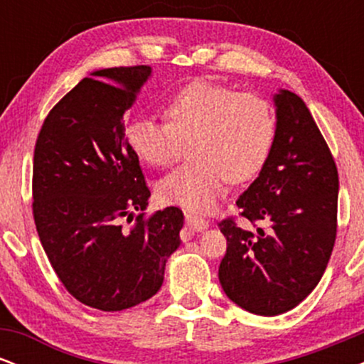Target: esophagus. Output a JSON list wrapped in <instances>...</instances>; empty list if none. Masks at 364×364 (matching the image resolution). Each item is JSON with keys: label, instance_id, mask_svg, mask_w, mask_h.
<instances>
[{"label": "esophagus", "instance_id": "34e87169", "mask_svg": "<svg viewBox=\"0 0 364 364\" xmlns=\"http://www.w3.org/2000/svg\"><path fill=\"white\" fill-rule=\"evenodd\" d=\"M185 220H186V225L191 229V231H203V229L208 228V223L203 217L200 215H195V214H185Z\"/></svg>", "mask_w": 364, "mask_h": 364}]
</instances>
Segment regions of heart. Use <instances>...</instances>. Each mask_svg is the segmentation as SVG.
Wrapping results in <instances>:
<instances>
[{"instance_id":"1","label":"heart","mask_w":364,"mask_h":364,"mask_svg":"<svg viewBox=\"0 0 364 364\" xmlns=\"http://www.w3.org/2000/svg\"><path fill=\"white\" fill-rule=\"evenodd\" d=\"M164 118H132L127 141L150 168L169 166L188 144V161L157 183V196L198 212L215 205L225 179L243 183L260 173L277 129L272 104L263 95L207 82L171 95Z\"/></svg>"}]
</instances>
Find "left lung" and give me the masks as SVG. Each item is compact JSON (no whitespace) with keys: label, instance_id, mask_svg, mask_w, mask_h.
Masks as SVG:
<instances>
[{"label":"left lung","instance_id":"8db88e82","mask_svg":"<svg viewBox=\"0 0 364 364\" xmlns=\"http://www.w3.org/2000/svg\"><path fill=\"white\" fill-rule=\"evenodd\" d=\"M274 101L272 150L236 202L257 232L235 217L219 223L228 240L220 286L237 306L263 316L292 310L320 282L336 243L339 196L336 161L306 104L289 90Z\"/></svg>","mask_w":364,"mask_h":364}]
</instances>
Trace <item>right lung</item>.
I'll return each mask as SVG.
<instances>
[{
  "instance_id": "add662e5",
  "label": "right lung",
  "mask_w": 364,
  "mask_h": 364,
  "mask_svg": "<svg viewBox=\"0 0 364 364\" xmlns=\"http://www.w3.org/2000/svg\"><path fill=\"white\" fill-rule=\"evenodd\" d=\"M46 116L32 169V214L49 263L75 299L121 311L161 289L183 212L144 210L150 190L124 136V112L150 66L99 70Z\"/></svg>"
}]
</instances>
